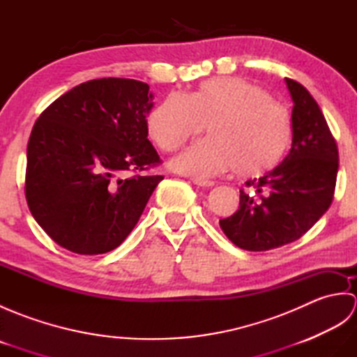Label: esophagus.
<instances>
[{"mask_svg": "<svg viewBox=\"0 0 357 357\" xmlns=\"http://www.w3.org/2000/svg\"><path fill=\"white\" fill-rule=\"evenodd\" d=\"M193 184L196 185H201V187H213L215 185V181H210V179H201V178H193Z\"/></svg>", "mask_w": 357, "mask_h": 357, "instance_id": "esophagus-1", "label": "esophagus"}]
</instances>
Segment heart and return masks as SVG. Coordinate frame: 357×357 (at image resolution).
<instances>
[{
    "mask_svg": "<svg viewBox=\"0 0 357 357\" xmlns=\"http://www.w3.org/2000/svg\"><path fill=\"white\" fill-rule=\"evenodd\" d=\"M207 126L198 141L172 161L173 169L195 178L234 170L259 178L282 161L291 142V119L259 86L236 77L201 82L192 93L167 95L147 118L156 146L172 153Z\"/></svg>",
    "mask_w": 357,
    "mask_h": 357,
    "instance_id": "b5f03b06",
    "label": "heart"
}]
</instances>
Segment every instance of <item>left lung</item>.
I'll return each mask as SVG.
<instances>
[{
  "label": "left lung",
  "mask_w": 357,
  "mask_h": 357,
  "mask_svg": "<svg viewBox=\"0 0 357 357\" xmlns=\"http://www.w3.org/2000/svg\"><path fill=\"white\" fill-rule=\"evenodd\" d=\"M294 102L293 142L276 169L245 183L239 208L219 221L225 236L248 252H267L299 239L335 198L339 151L319 105L308 90L285 78Z\"/></svg>",
  "instance_id": "obj_1"
}]
</instances>
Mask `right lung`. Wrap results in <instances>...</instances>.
Returning <instances> with one entry per match:
<instances>
[{
  "instance_id": "obj_1",
  "label": "right lung",
  "mask_w": 357,
  "mask_h": 357,
  "mask_svg": "<svg viewBox=\"0 0 357 357\" xmlns=\"http://www.w3.org/2000/svg\"><path fill=\"white\" fill-rule=\"evenodd\" d=\"M146 82L92 79L45 109L27 144L26 199L41 229L78 255L115 250L139 221L162 174L147 139Z\"/></svg>"
}]
</instances>
